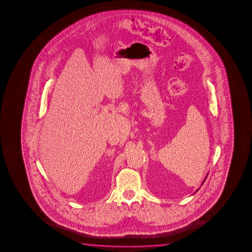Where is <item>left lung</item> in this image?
<instances>
[{"instance_id":"left-lung-1","label":"left lung","mask_w":252,"mask_h":252,"mask_svg":"<svg viewBox=\"0 0 252 252\" xmlns=\"http://www.w3.org/2000/svg\"><path fill=\"white\" fill-rule=\"evenodd\" d=\"M207 175H206V177H207ZM206 177H205V179H206ZM205 181H204V182H203V184H202V185H203V184H204V183H205ZM198 189H196V191H198Z\"/></svg>"}]
</instances>
